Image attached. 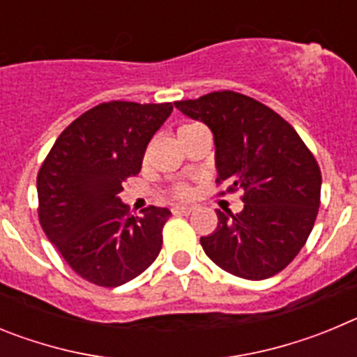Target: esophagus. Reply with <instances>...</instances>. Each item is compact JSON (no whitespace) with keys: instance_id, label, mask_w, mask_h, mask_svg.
Returning a JSON list of instances; mask_svg holds the SVG:
<instances>
[{"instance_id":"1","label":"esophagus","mask_w":357,"mask_h":357,"mask_svg":"<svg viewBox=\"0 0 357 357\" xmlns=\"http://www.w3.org/2000/svg\"><path fill=\"white\" fill-rule=\"evenodd\" d=\"M191 211H193V209H191V207H188V206H175L172 209V213L176 214V216H178V214H181V216H182V214H189V213H191Z\"/></svg>"}]
</instances>
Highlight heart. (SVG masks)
Wrapping results in <instances>:
<instances>
[{
    "label": "heart",
    "mask_w": 357,
    "mask_h": 357,
    "mask_svg": "<svg viewBox=\"0 0 357 357\" xmlns=\"http://www.w3.org/2000/svg\"><path fill=\"white\" fill-rule=\"evenodd\" d=\"M189 127H193V125H182V127L178 128V130H184V128H189ZM176 195H178V197H181V198H185L189 195V189L188 188H178Z\"/></svg>",
    "instance_id": "heart-1"
}]
</instances>
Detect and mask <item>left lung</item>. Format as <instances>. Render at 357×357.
<instances>
[{
    "mask_svg": "<svg viewBox=\"0 0 357 357\" xmlns=\"http://www.w3.org/2000/svg\"><path fill=\"white\" fill-rule=\"evenodd\" d=\"M175 107L213 132L216 182L245 191L241 213L218 209L216 230L200 238L207 257L248 280L284 270L307 241L320 207L313 153L288 121L245 94L218 91Z\"/></svg>",
    "mask_w": 357,
    "mask_h": 357,
    "instance_id": "left-lung-1",
    "label": "left lung"
}]
</instances>
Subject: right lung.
Segmentation results:
<instances>
[{
  "label": "right lung",
  "instance_id": "add662e5",
  "mask_svg": "<svg viewBox=\"0 0 357 357\" xmlns=\"http://www.w3.org/2000/svg\"><path fill=\"white\" fill-rule=\"evenodd\" d=\"M172 110V103H100L59 135L40 166L44 234L93 284H125L159 255L169 209L150 206L132 216L119 193L141 172L148 143Z\"/></svg>",
  "mask_w": 357,
  "mask_h": 357
}]
</instances>
